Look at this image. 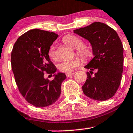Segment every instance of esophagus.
<instances>
[{
    "label": "esophagus",
    "instance_id": "obj_1",
    "mask_svg": "<svg viewBox=\"0 0 133 133\" xmlns=\"http://www.w3.org/2000/svg\"><path fill=\"white\" fill-rule=\"evenodd\" d=\"M74 75V72H68L66 74V75L67 77H68L71 76V75Z\"/></svg>",
    "mask_w": 133,
    "mask_h": 133
}]
</instances>
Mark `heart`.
<instances>
[{
  "instance_id": "b5f03b06",
  "label": "heart",
  "mask_w": 133,
  "mask_h": 133,
  "mask_svg": "<svg viewBox=\"0 0 133 133\" xmlns=\"http://www.w3.org/2000/svg\"><path fill=\"white\" fill-rule=\"evenodd\" d=\"M63 42L72 48H76L77 51L84 59H88L91 58L92 55V49L89 47L82 45V42L80 38L72 35H68L65 36L63 38ZM48 55L49 58L53 60H56L57 56L56 54L54 47H51L48 52ZM81 61L77 57L72 58V59H67L61 61L58 65V68L61 72H72L75 66H78Z\"/></svg>"
}]
</instances>
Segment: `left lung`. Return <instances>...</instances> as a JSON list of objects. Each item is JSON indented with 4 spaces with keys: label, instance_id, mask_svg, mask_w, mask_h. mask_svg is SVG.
I'll return each instance as SVG.
<instances>
[{
    "label": "left lung",
    "instance_id": "1",
    "mask_svg": "<svg viewBox=\"0 0 133 133\" xmlns=\"http://www.w3.org/2000/svg\"><path fill=\"white\" fill-rule=\"evenodd\" d=\"M74 33L89 41L94 56L84 66L90 70L82 87L84 95L95 100L110 99L117 91L123 72L124 49L117 33L101 22L74 30Z\"/></svg>",
    "mask_w": 133,
    "mask_h": 133
}]
</instances>
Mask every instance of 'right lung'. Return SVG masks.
Here are the masks:
<instances>
[{
	"label": "right lung",
	"instance_id": "right-lung-1",
	"mask_svg": "<svg viewBox=\"0 0 133 133\" xmlns=\"http://www.w3.org/2000/svg\"><path fill=\"white\" fill-rule=\"evenodd\" d=\"M58 35L54 32L32 29L19 37L11 53V66L19 92L29 103L42 108L52 105L60 96L61 85L66 78L56 72L48 52ZM46 71L54 78H44Z\"/></svg>",
	"mask_w": 133,
	"mask_h": 133
}]
</instances>
